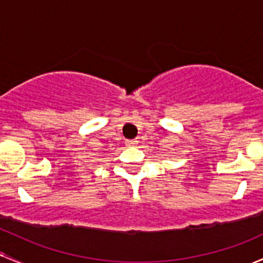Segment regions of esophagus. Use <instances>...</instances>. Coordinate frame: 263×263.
Instances as JSON below:
<instances>
[{"label":"esophagus","mask_w":263,"mask_h":263,"mask_svg":"<svg viewBox=\"0 0 263 263\" xmlns=\"http://www.w3.org/2000/svg\"><path fill=\"white\" fill-rule=\"evenodd\" d=\"M137 143H138L137 140H127V141H126V146H128V147H135V146H137Z\"/></svg>","instance_id":"1"}]
</instances>
